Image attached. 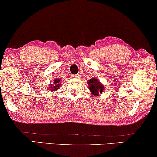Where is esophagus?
I'll list each match as a JSON object with an SVG mask.
<instances>
[{
	"mask_svg": "<svg viewBox=\"0 0 157 157\" xmlns=\"http://www.w3.org/2000/svg\"><path fill=\"white\" fill-rule=\"evenodd\" d=\"M78 75H73V78H78Z\"/></svg>",
	"mask_w": 157,
	"mask_h": 157,
	"instance_id": "1",
	"label": "esophagus"
}]
</instances>
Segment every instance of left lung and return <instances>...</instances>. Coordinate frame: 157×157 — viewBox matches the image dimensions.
I'll list each match as a JSON object with an SVG mask.
<instances>
[{"label":"left lung","mask_w":157,"mask_h":157,"mask_svg":"<svg viewBox=\"0 0 157 157\" xmlns=\"http://www.w3.org/2000/svg\"><path fill=\"white\" fill-rule=\"evenodd\" d=\"M89 89L91 90V93H93L94 95H97L99 94H102L104 91V86L103 85L98 81V79L95 78L91 79V80L88 81Z\"/></svg>","instance_id":"obj_1"}]
</instances>
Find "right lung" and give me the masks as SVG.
Listing matches in <instances>:
<instances>
[{
  "mask_svg": "<svg viewBox=\"0 0 157 157\" xmlns=\"http://www.w3.org/2000/svg\"><path fill=\"white\" fill-rule=\"evenodd\" d=\"M60 79H55L54 80V82H55V84H55V86H52V85H51V86H50L49 88H50V91H55V90L56 89H59V84H61V82H60ZM60 82V83H59V82Z\"/></svg>",
  "mask_w": 157,
  "mask_h": 157,
  "instance_id": "add662e5",
  "label": "right lung"
}]
</instances>
